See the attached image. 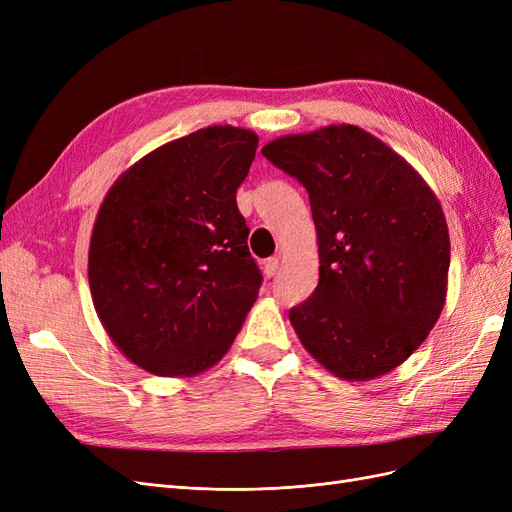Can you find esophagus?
<instances>
[{
  "label": "esophagus",
  "mask_w": 512,
  "mask_h": 512,
  "mask_svg": "<svg viewBox=\"0 0 512 512\" xmlns=\"http://www.w3.org/2000/svg\"><path fill=\"white\" fill-rule=\"evenodd\" d=\"M277 267H280V258L273 256V258H267L265 260V275L267 277H273L277 273Z\"/></svg>",
  "instance_id": "esophagus-1"
}]
</instances>
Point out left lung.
<instances>
[{
  "label": "left lung",
  "instance_id": "obj_1",
  "mask_svg": "<svg viewBox=\"0 0 512 512\" xmlns=\"http://www.w3.org/2000/svg\"><path fill=\"white\" fill-rule=\"evenodd\" d=\"M273 166L309 194L320 280L288 316L331 374L371 380L425 342L446 297L451 241L421 175L356 126L275 138Z\"/></svg>",
  "mask_w": 512,
  "mask_h": 512
}]
</instances>
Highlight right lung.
<instances>
[{
  "mask_svg": "<svg viewBox=\"0 0 512 512\" xmlns=\"http://www.w3.org/2000/svg\"><path fill=\"white\" fill-rule=\"evenodd\" d=\"M256 147L250 130H196L136 162L104 198L91 297L115 346L151 374L218 363L258 297L262 273L237 207Z\"/></svg>",
  "mask_w": 512,
  "mask_h": 512,
  "instance_id": "1",
  "label": "right lung"
}]
</instances>
